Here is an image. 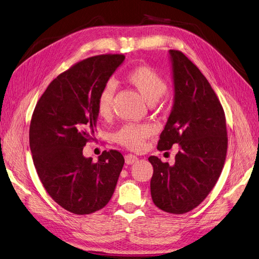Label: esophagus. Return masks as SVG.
I'll list each match as a JSON object with an SVG mask.
<instances>
[{"label": "esophagus", "mask_w": 259, "mask_h": 259, "mask_svg": "<svg viewBox=\"0 0 259 259\" xmlns=\"http://www.w3.org/2000/svg\"><path fill=\"white\" fill-rule=\"evenodd\" d=\"M124 160H126L127 164H132V163H135L138 160V157L136 155L128 154V155L124 156Z\"/></svg>", "instance_id": "1"}]
</instances>
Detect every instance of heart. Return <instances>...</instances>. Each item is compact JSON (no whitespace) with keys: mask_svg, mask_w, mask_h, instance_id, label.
<instances>
[{"mask_svg":"<svg viewBox=\"0 0 259 259\" xmlns=\"http://www.w3.org/2000/svg\"><path fill=\"white\" fill-rule=\"evenodd\" d=\"M126 78L133 87H136L141 95L148 102H156L165 94L168 84L160 73L149 65H139L132 68L126 74ZM116 85L113 80H108L99 91L96 107L97 113L101 118L111 116L113 100ZM153 129L147 123H127L114 133V141L123 147L132 151L142 149L145 141L152 136Z\"/></svg>","mask_w":259,"mask_h":259,"instance_id":"heart-1","label":"heart"}]
</instances>
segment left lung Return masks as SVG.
Wrapping results in <instances>:
<instances>
[{"label": "left lung", "mask_w": 259, "mask_h": 259, "mask_svg": "<svg viewBox=\"0 0 259 259\" xmlns=\"http://www.w3.org/2000/svg\"><path fill=\"white\" fill-rule=\"evenodd\" d=\"M174 104L158 141V151L179 144L174 165L148 158L154 173L152 199L172 214L194 210L215 186L226 159L228 137L224 108L210 82L180 51H170Z\"/></svg>", "instance_id": "left-lung-1"}]
</instances>
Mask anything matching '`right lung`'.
<instances>
[{
  "instance_id": "1",
  "label": "right lung",
  "mask_w": 259,
  "mask_h": 259,
  "mask_svg": "<svg viewBox=\"0 0 259 259\" xmlns=\"http://www.w3.org/2000/svg\"><path fill=\"white\" fill-rule=\"evenodd\" d=\"M123 55L87 58L58 75L41 95L30 123L33 162L48 195L66 211L85 215L110 201L124 163L115 149L97 162L82 155L97 128L96 101Z\"/></svg>"
}]
</instances>
